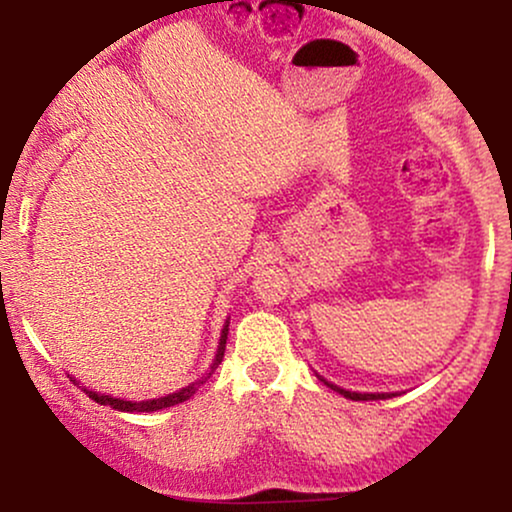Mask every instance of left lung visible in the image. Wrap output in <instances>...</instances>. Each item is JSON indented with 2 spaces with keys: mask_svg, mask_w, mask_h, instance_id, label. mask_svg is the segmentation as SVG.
Returning <instances> with one entry per match:
<instances>
[{
  "mask_svg": "<svg viewBox=\"0 0 512 512\" xmlns=\"http://www.w3.org/2000/svg\"><path fill=\"white\" fill-rule=\"evenodd\" d=\"M330 385V383H327ZM332 390H337L339 395H344L346 399H356V402H363V399H387L390 395H361V392H349V390H342V387H337V385H330Z\"/></svg>",
  "mask_w": 512,
  "mask_h": 512,
  "instance_id": "8db88e82",
  "label": "left lung"
}]
</instances>
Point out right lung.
<instances>
[{"mask_svg":"<svg viewBox=\"0 0 512 512\" xmlns=\"http://www.w3.org/2000/svg\"><path fill=\"white\" fill-rule=\"evenodd\" d=\"M226 339H228V325L223 327V332H221L219 351H216V361H214V366H211V373H214V368L219 366V363H221L223 351H226ZM211 373H207V378H209ZM207 378H202V380H197V383H192V385L182 387L180 392H173V395H168V397L149 399V402H127V399H115V397L98 395V392H88V390H86V395L91 397L93 402L105 404V407H113V409H117V411H158V409H166V407H175V404H180V402H187V399H190L192 395H195L197 387L202 385L204 380H207Z\"/></svg>","mask_w":512,"mask_h":512,"instance_id":"add662e5","label":"right lung"}]
</instances>
